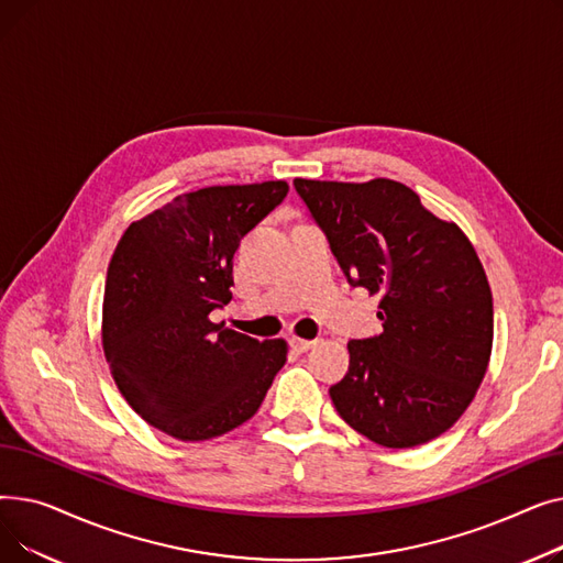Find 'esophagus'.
Here are the masks:
<instances>
[{
    "label": "esophagus",
    "instance_id": "obj_1",
    "mask_svg": "<svg viewBox=\"0 0 563 563\" xmlns=\"http://www.w3.org/2000/svg\"><path fill=\"white\" fill-rule=\"evenodd\" d=\"M317 344V340H303V338H289V346L297 353H306Z\"/></svg>",
    "mask_w": 563,
    "mask_h": 563
}]
</instances>
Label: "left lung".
Instances as JSON below:
<instances>
[{"label": "left lung", "instance_id": "8db88e82", "mask_svg": "<svg viewBox=\"0 0 563 563\" xmlns=\"http://www.w3.org/2000/svg\"><path fill=\"white\" fill-rule=\"evenodd\" d=\"M346 280L380 294L383 333L349 342L331 399L376 445L406 450L445 433L470 406L493 346L484 266L456 223L401 183L294 180Z\"/></svg>", "mask_w": 563, "mask_h": 563}]
</instances>
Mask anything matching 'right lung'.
Listing matches in <instances>:
<instances>
[{"label":"right lung","mask_w":563,"mask_h":563,"mask_svg":"<svg viewBox=\"0 0 563 563\" xmlns=\"http://www.w3.org/2000/svg\"><path fill=\"white\" fill-rule=\"evenodd\" d=\"M283 180L207 187L132 223L109 262L102 344L123 397L177 440H210L251 420L285 365V340L210 321L230 303L242 236L285 200Z\"/></svg>","instance_id":"obj_1"}]
</instances>
